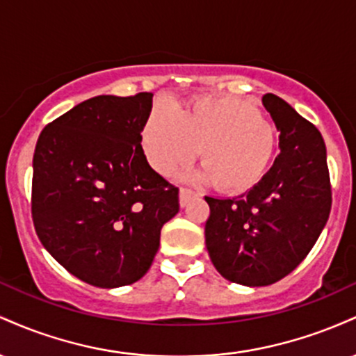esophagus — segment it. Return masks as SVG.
I'll use <instances>...</instances> for the list:
<instances>
[{
  "label": "esophagus",
  "mask_w": 356,
  "mask_h": 356,
  "mask_svg": "<svg viewBox=\"0 0 356 356\" xmlns=\"http://www.w3.org/2000/svg\"><path fill=\"white\" fill-rule=\"evenodd\" d=\"M192 195H195L194 191L189 189V187H181V191H179V202H181L182 207H186V204L189 202Z\"/></svg>",
  "instance_id": "1"
}]
</instances>
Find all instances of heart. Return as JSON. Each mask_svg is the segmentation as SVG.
I'll return each mask as SVG.
<instances>
[{
    "mask_svg": "<svg viewBox=\"0 0 356 356\" xmlns=\"http://www.w3.org/2000/svg\"><path fill=\"white\" fill-rule=\"evenodd\" d=\"M273 125L254 105L236 97H202L182 113L155 105L142 127V147L157 172L189 165L201 149L204 179L243 192L268 172L276 154Z\"/></svg>",
    "mask_w": 356,
    "mask_h": 356,
    "instance_id": "1",
    "label": "heart"
}]
</instances>
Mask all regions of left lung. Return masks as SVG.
Returning a JSON list of instances; mask_svg holds the SVG:
<instances>
[{
  "label": "left lung",
  "instance_id": "obj_1",
  "mask_svg": "<svg viewBox=\"0 0 356 356\" xmlns=\"http://www.w3.org/2000/svg\"><path fill=\"white\" fill-rule=\"evenodd\" d=\"M263 105L280 130V155L264 177L239 197H206V248L231 283L268 286L308 256L332 209L326 147L320 130L283 99Z\"/></svg>",
  "mask_w": 356,
  "mask_h": 356
}]
</instances>
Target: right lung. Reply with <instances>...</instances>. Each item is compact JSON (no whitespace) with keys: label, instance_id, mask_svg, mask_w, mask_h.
I'll return each instance as SVG.
<instances>
[{"label":"right lung","instance_id":"right-lung-1","mask_svg":"<svg viewBox=\"0 0 356 356\" xmlns=\"http://www.w3.org/2000/svg\"><path fill=\"white\" fill-rule=\"evenodd\" d=\"M152 97L81 102L44 127L35 147L36 234L68 273L99 288L140 280L162 226L179 212V189L155 172L142 149Z\"/></svg>","mask_w":356,"mask_h":356}]
</instances>
